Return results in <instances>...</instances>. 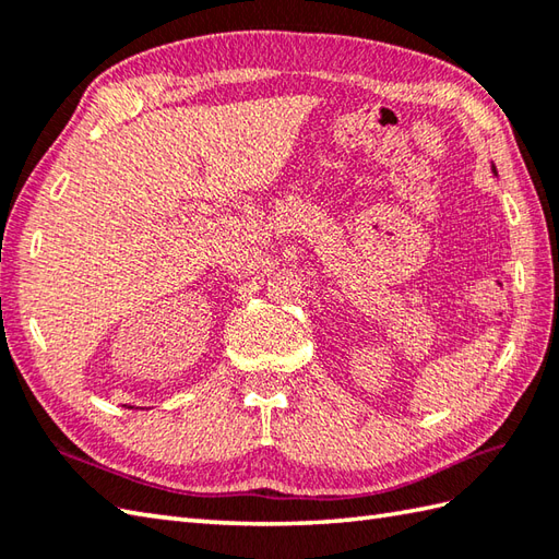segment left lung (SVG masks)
Wrapping results in <instances>:
<instances>
[{
	"instance_id": "left-lung-1",
	"label": "left lung",
	"mask_w": 559,
	"mask_h": 559,
	"mask_svg": "<svg viewBox=\"0 0 559 559\" xmlns=\"http://www.w3.org/2000/svg\"><path fill=\"white\" fill-rule=\"evenodd\" d=\"M490 170H492V173H495V175H497V168H495V163H492V165H490Z\"/></svg>"
}]
</instances>
